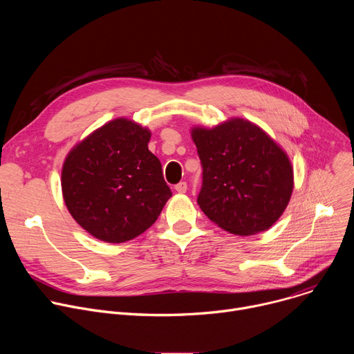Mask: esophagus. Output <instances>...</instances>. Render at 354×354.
<instances>
[{
	"instance_id": "obj_1",
	"label": "esophagus",
	"mask_w": 354,
	"mask_h": 354,
	"mask_svg": "<svg viewBox=\"0 0 354 354\" xmlns=\"http://www.w3.org/2000/svg\"><path fill=\"white\" fill-rule=\"evenodd\" d=\"M175 190H176L178 193H186V190H187L186 182H179L178 185H175Z\"/></svg>"
}]
</instances>
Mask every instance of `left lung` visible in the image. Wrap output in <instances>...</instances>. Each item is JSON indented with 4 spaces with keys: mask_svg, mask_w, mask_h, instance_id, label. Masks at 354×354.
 <instances>
[{
    "mask_svg": "<svg viewBox=\"0 0 354 354\" xmlns=\"http://www.w3.org/2000/svg\"><path fill=\"white\" fill-rule=\"evenodd\" d=\"M190 134L203 167L200 209L235 235L269 230L284 213L294 187L286 151L259 126L241 118L212 129L196 126Z\"/></svg>",
    "mask_w": 354,
    "mask_h": 354,
    "instance_id": "1",
    "label": "left lung"
}]
</instances>
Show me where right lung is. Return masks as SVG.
Segmentation results:
<instances>
[{"label":"right lung","mask_w":354,"mask_h":354,"mask_svg":"<svg viewBox=\"0 0 354 354\" xmlns=\"http://www.w3.org/2000/svg\"><path fill=\"white\" fill-rule=\"evenodd\" d=\"M151 131L118 118L92 131L66 157L64 203L92 236L130 241L153 225L172 196L160 160L148 149Z\"/></svg>","instance_id":"1"}]
</instances>
